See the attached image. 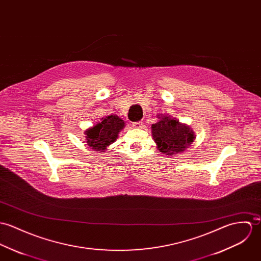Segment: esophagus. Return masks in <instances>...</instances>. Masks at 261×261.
Instances as JSON below:
<instances>
[{"mask_svg":"<svg viewBox=\"0 0 261 261\" xmlns=\"http://www.w3.org/2000/svg\"><path fill=\"white\" fill-rule=\"evenodd\" d=\"M133 127L135 128H142L143 127V122L142 121H137L133 123Z\"/></svg>","mask_w":261,"mask_h":261,"instance_id":"obj_1","label":"esophagus"}]
</instances>
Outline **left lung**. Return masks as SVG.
<instances>
[{"label":"left lung","instance_id":"8db88e82","mask_svg":"<svg viewBox=\"0 0 261 261\" xmlns=\"http://www.w3.org/2000/svg\"><path fill=\"white\" fill-rule=\"evenodd\" d=\"M151 128L158 149L169 156L183 152L194 140V134L188 126L169 117H163Z\"/></svg>","mask_w":261,"mask_h":261}]
</instances>
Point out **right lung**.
Listing matches in <instances>:
<instances>
[{"instance_id":"obj_1","label":"right lung","mask_w":261,"mask_h":261,"mask_svg":"<svg viewBox=\"0 0 261 261\" xmlns=\"http://www.w3.org/2000/svg\"><path fill=\"white\" fill-rule=\"evenodd\" d=\"M124 125V121L116 115L102 118L100 123L86 131L88 146L95 150H105L108 145L116 141Z\"/></svg>"}]
</instances>
